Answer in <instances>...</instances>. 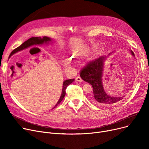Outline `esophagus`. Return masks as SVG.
Segmentation results:
<instances>
[{"label":"esophagus","instance_id":"34e87169","mask_svg":"<svg viewBox=\"0 0 149 149\" xmlns=\"http://www.w3.org/2000/svg\"><path fill=\"white\" fill-rule=\"evenodd\" d=\"M75 80H77V81H79V82H82L83 81V80L81 79V78L80 76H77L76 77Z\"/></svg>","mask_w":149,"mask_h":149}]
</instances>
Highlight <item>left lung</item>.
Segmentation results:
<instances>
[{"label":"left lung","mask_w":149,"mask_h":149,"mask_svg":"<svg viewBox=\"0 0 149 149\" xmlns=\"http://www.w3.org/2000/svg\"><path fill=\"white\" fill-rule=\"evenodd\" d=\"M134 56V52L131 51ZM106 57L101 56L91 61L81 69L80 75L81 79L92 85L93 95L91 99L96 104L112 106L118 103L123 99L122 97H112L105 92L102 84V74Z\"/></svg>","instance_id":"1"}]
</instances>
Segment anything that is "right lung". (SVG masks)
<instances>
[{
	"label": "right lung",
	"instance_id": "obj_1",
	"mask_svg": "<svg viewBox=\"0 0 149 149\" xmlns=\"http://www.w3.org/2000/svg\"><path fill=\"white\" fill-rule=\"evenodd\" d=\"M51 40L49 37H31L30 38H29L28 40H26V42H25L23 43H22L20 46L17 47V48L14 49L11 53V54L10 55V57H11L13 54H14L15 52H18L20 50H22L23 49L26 48V47L31 46V45H39V44H43L44 43H48V42H50ZM74 79H70V80H65L63 82V89H62V92L60 96V98L59 99V100L58 101V102L57 103L56 105L55 106V107L54 108L56 107V106H57L60 103L61 101L63 100V99L64 98L65 95H66V89L67 88V87L69 84H71L73 81H74ZM53 108V109H54Z\"/></svg>",
	"mask_w": 149,
	"mask_h": 149
}]
</instances>
